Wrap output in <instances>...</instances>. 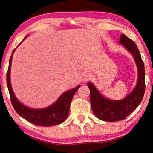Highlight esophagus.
<instances>
[{"mask_svg":"<svg viewBox=\"0 0 153 153\" xmlns=\"http://www.w3.org/2000/svg\"><path fill=\"white\" fill-rule=\"evenodd\" d=\"M90 78V75L89 73H85L82 75V78H81V80H82V82H86Z\"/></svg>","mask_w":153,"mask_h":153,"instance_id":"obj_1","label":"esophagus"}]
</instances>
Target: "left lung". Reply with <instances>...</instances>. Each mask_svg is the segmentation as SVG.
I'll use <instances>...</instances> for the list:
<instances>
[{"label": "left lung", "instance_id": "left-lung-1", "mask_svg": "<svg viewBox=\"0 0 153 153\" xmlns=\"http://www.w3.org/2000/svg\"><path fill=\"white\" fill-rule=\"evenodd\" d=\"M119 42L134 56L138 70V81L131 92L123 99L117 101L103 97L92 83H87L90 89V102L93 113L99 120L105 122L125 119L138 106L145 92V67L137 46L125 34H122Z\"/></svg>", "mask_w": 153, "mask_h": 153}]
</instances>
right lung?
Masks as SVG:
<instances>
[{"label":"right lung","mask_w":153,"mask_h":153,"mask_svg":"<svg viewBox=\"0 0 153 153\" xmlns=\"http://www.w3.org/2000/svg\"><path fill=\"white\" fill-rule=\"evenodd\" d=\"M28 36H26L19 44V45ZM15 51V50H13L12 55L10 56L9 67H8L7 72V85L14 109L22 117L35 125L42 126V127H50V126L57 125L64 123L68 115L70 105L73 97L74 96L75 93L78 91V89L80 88V85H78L75 88L65 91L50 106L40 109L30 108L26 106L23 103L20 102L16 97L13 88H12L11 82H10V68H11L12 59H13Z\"/></svg>","instance_id":"obj_1"}]
</instances>
